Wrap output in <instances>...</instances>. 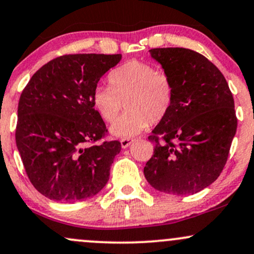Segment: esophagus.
<instances>
[{
  "label": "esophagus",
  "instance_id": "esophagus-1",
  "mask_svg": "<svg viewBox=\"0 0 254 254\" xmlns=\"http://www.w3.org/2000/svg\"><path fill=\"white\" fill-rule=\"evenodd\" d=\"M133 141L135 139L133 138H130V137H127V138H122L121 139V144H122V148H127L131 143H133Z\"/></svg>",
  "mask_w": 254,
  "mask_h": 254
}]
</instances>
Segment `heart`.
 Wrapping results in <instances>:
<instances>
[{
    "label": "heart",
    "mask_w": 254,
    "mask_h": 254,
    "mask_svg": "<svg viewBox=\"0 0 254 254\" xmlns=\"http://www.w3.org/2000/svg\"><path fill=\"white\" fill-rule=\"evenodd\" d=\"M109 87H97L92 104L101 119L112 123L125 107V112L111 127L118 137H131L148 125L161 122L174 101V86L168 75L142 61H129L109 74Z\"/></svg>",
    "instance_id": "heart-1"
}]
</instances>
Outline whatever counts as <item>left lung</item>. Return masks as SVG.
<instances>
[{
	"label": "left lung",
	"mask_w": 254,
	"mask_h": 254,
	"mask_svg": "<svg viewBox=\"0 0 254 254\" xmlns=\"http://www.w3.org/2000/svg\"><path fill=\"white\" fill-rule=\"evenodd\" d=\"M174 86L173 106L148 137L155 143L144 177L176 196L199 192L220 177L237 132L234 99L223 74L198 52L151 49Z\"/></svg>",
	"instance_id": "1"
}]
</instances>
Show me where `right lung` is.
Segmentation results:
<instances>
[{
	"label": "right lung",
	"mask_w": 254,
	"mask_h": 254,
	"mask_svg": "<svg viewBox=\"0 0 254 254\" xmlns=\"http://www.w3.org/2000/svg\"><path fill=\"white\" fill-rule=\"evenodd\" d=\"M121 58L63 55L38 69L22 90L16 147L32 185L49 199H87L109 182L122 145L119 141L101 142L109 130L93 106L92 94Z\"/></svg>",
	"instance_id": "right-lung-1"
}]
</instances>
